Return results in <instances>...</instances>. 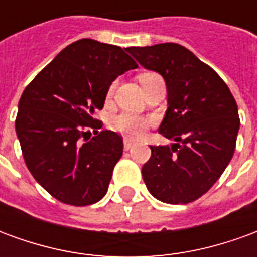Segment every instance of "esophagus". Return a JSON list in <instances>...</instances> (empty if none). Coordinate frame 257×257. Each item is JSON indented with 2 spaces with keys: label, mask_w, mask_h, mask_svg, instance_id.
Instances as JSON below:
<instances>
[{
  "label": "esophagus",
  "mask_w": 257,
  "mask_h": 257,
  "mask_svg": "<svg viewBox=\"0 0 257 257\" xmlns=\"http://www.w3.org/2000/svg\"><path fill=\"white\" fill-rule=\"evenodd\" d=\"M134 146H135L134 140H131V139L123 140V149H125V150H129V149H132Z\"/></svg>",
  "instance_id": "esophagus-1"
}]
</instances>
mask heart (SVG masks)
I'll list each match as a JSON object with an SVG mask.
<instances>
[{"label":"heart","instance_id":"heart-1","mask_svg":"<svg viewBox=\"0 0 257 257\" xmlns=\"http://www.w3.org/2000/svg\"><path fill=\"white\" fill-rule=\"evenodd\" d=\"M156 78H160V77L154 73H145L139 77L140 84L142 85L147 84L149 81ZM112 89H114V85H111V88L108 89V95H111ZM150 125V118L143 117V115L136 114V112H121V114H118L117 117L112 119V128L115 129L117 132H119V134L125 135L128 138H132V139L142 138Z\"/></svg>","mask_w":257,"mask_h":257}]
</instances>
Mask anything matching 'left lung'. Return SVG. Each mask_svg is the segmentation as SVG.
Wrapping results in <instances>:
<instances>
[{
	"label": "left lung",
	"instance_id": "8db88e82",
	"mask_svg": "<svg viewBox=\"0 0 257 257\" xmlns=\"http://www.w3.org/2000/svg\"><path fill=\"white\" fill-rule=\"evenodd\" d=\"M126 51L167 84L168 108L158 132L175 143L150 146L142 168L147 190L167 204L193 202L231 161L239 129L235 99L213 68L179 44Z\"/></svg>",
	"mask_w": 257,
	"mask_h": 257
}]
</instances>
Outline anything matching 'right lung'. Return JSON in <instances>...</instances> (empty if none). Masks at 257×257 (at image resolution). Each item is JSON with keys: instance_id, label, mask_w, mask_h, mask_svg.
<instances>
[{"instance_id": "add662e5", "label": "right lung", "mask_w": 257, "mask_h": 257, "mask_svg": "<svg viewBox=\"0 0 257 257\" xmlns=\"http://www.w3.org/2000/svg\"><path fill=\"white\" fill-rule=\"evenodd\" d=\"M138 67L122 48L82 38L70 44L26 86L16 135L31 175L74 206L100 201L122 156V138L93 118L112 81ZM95 136L90 138V129Z\"/></svg>"}]
</instances>
